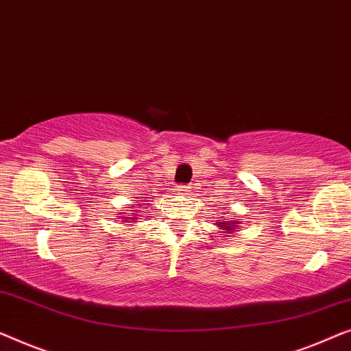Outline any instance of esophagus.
Segmentation results:
<instances>
[{"instance_id": "obj_1", "label": "esophagus", "mask_w": 351, "mask_h": 351, "mask_svg": "<svg viewBox=\"0 0 351 351\" xmlns=\"http://www.w3.org/2000/svg\"><path fill=\"white\" fill-rule=\"evenodd\" d=\"M187 189H189V187H186V186H180V187H178V191H180V192H187Z\"/></svg>"}]
</instances>
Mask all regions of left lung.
Returning <instances> with one entry per match:
<instances>
[{
	"instance_id": "8db88e82",
	"label": "left lung",
	"mask_w": 351,
	"mask_h": 351,
	"mask_svg": "<svg viewBox=\"0 0 351 351\" xmlns=\"http://www.w3.org/2000/svg\"><path fill=\"white\" fill-rule=\"evenodd\" d=\"M218 221H219V223H216V226L223 227V230H226V232L237 229V224H239V223H230V221H223V219H219V218H218Z\"/></svg>"
}]
</instances>
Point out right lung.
Segmentation results:
<instances>
[{
    "instance_id": "1",
    "label": "right lung",
    "mask_w": 351,
    "mask_h": 351,
    "mask_svg": "<svg viewBox=\"0 0 351 351\" xmlns=\"http://www.w3.org/2000/svg\"><path fill=\"white\" fill-rule=\"evenodd\" d=\"M132 208H133L132 211H135V208H138V206H132ZM127 216H128V218H127V219H128V223H130L132 219H135V216H136V211H135V213H128Z\"/></svg>"
}]
</instances>
